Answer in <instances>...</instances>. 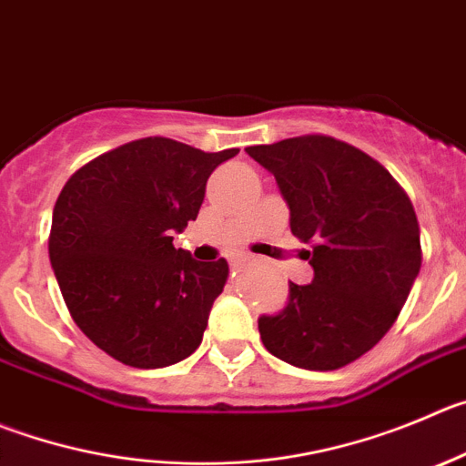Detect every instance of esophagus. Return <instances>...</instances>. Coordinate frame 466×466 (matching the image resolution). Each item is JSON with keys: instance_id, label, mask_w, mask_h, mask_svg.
Wrapping results in <instances>:
<instances>
[{"instance_id": "1", "label": "esophagus", "mask_w": 466, "mask_h": 466, "mask_svg": "<svg viewBox=\"0 0 466 466\" xmlns=\"http://www.w3.org/2000/svg\"><path fill=\"white\" fill-rule=\"evenodd\" d=\"M250 259H253V258H250V255H246V253H238V255H234V258L232 259H229V264H232V267H243V264H248V262H250Z\"/></svg>"}]
</instances>
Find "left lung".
<instances>
[{"instance_id": "8db88e82", "label": "left lung", "mask_w": 466, "mask_h": 466, "mask_svg": "<svg viewBox=\"0 0 466 466\" xmlns=\"http://www.w3.org/2000/svg\"><path fill=\"white\" fill-rule=\"evenodd\" d=\"M246 151L276 177L315 268L280 315L259 317L264 347L303 370L345 368L386 336L419 276L414 204L384 165L331 135Z\"/></svg>"}]
</instances>
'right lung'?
<instances>
[{"instance_id": "obj_1", "label": "right lung", "mask_w": 466, "mask_h": 466, "mask_svg": "<svg viewBox=\"0 0 466 466\" xmlns=\"http://www.w3.org/2000/svg\"><path fill=\"white\" fill-rule=\"evenodd\" d=\"M237 154L156 135L96 156L64 184L52 268L73 321L119 363L165 368L202 342L229 267L177 250L172 234L198 218L208 174Z\"/></svg>"}]
</instances>
